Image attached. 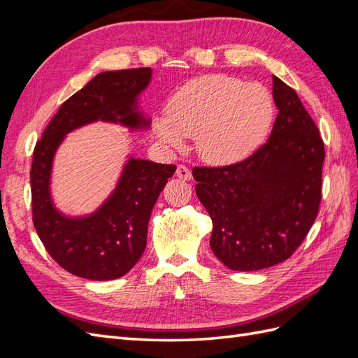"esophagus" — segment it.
Returning <instances> with one entry per match:
<instances>
[{
    "label": "esophagus",
    "mask_w": 358,
    "mask_h": 358,
    "mask_svg": "<svg viewBox=\"0 0 358 358\" xmlns=\"http://www.w3.org/2000/svg\"><path fill=\"white\" fill-rule=\"evenodd\" d=\"M176 176H178L179 179H183V180H189V179L192 178L191 170H189L188 167H185V166H178V169H176Z\"/></svg>",
    "instance_id": "esophagus-1"
}]
</instances>
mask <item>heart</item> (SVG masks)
<instances>
[{"instance_id":"b5f03b06","label":"heart","mask_w":358,"mask_h":358,"mask_svg":"<svg viewBox=\"0 0 358 358\" xmlns=\"http://www.w3.org/2000/svg\"><path fill=\"white\" fill-rule=\"evenodd\" d=\"M275 104L266 86L212 74L183 85L167 103V117L154 116L152 131L169 149H182L196 137L201 159L234 164L251 155L266 138Z\"/></svg>"}]
</instances>
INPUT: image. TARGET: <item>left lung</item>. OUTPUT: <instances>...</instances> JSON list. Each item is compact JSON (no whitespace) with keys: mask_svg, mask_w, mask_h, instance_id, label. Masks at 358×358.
<instances>
[{"mask_svg":"<svg viewBox=\"0 0 358 358\" xmlns=\"http://www.w3.org/2000/svg\"><path fill=\"white\" fill-rule=\"evenodd\" d=\"M272 79L279 113L267 143L237 164L192 170L197 197L213 224L212 251L241 272L289 258L321 201L322 138L296 91Z\"/></svg>","mask_w":358,"mask_h":358,"instance_id":"left-lung-1","label":"left lung"}]
</instances>
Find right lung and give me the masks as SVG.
<instances>
[{
    "label": "right lung",
    "mask_w": 358,
    "mask_h": 358,
    "mask_svg": "<svg viewBox=\"0 0 358 358\" xmlns=\"http://www.w3.org/2000/svg\"><path fill=\"white\" fill-rule=\"evenodd\" d=\"M152 80V69L103 71L64 103L36 145L31 167L32 221L50 257L67 272L91 280L127 275L146 248L148 224L173 164L128 154L115 188L94 212L64 213L52 196L53 161L67 136L95 122L128 131H146L150 119L140 95Z\"/></svg>",
    "instance_id": "1"
}]
</instances>
